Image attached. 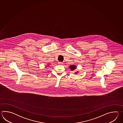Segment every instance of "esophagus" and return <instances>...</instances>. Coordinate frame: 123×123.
Instances as JSON below:
<instances>
[{
	"label": "esophagus",
	"mask_w": 123,
	"mask_h": 123,
	"mask_svg": "<svg viewBox=\"0 0 123 123\" xmlns=\"http://www.w3.org/2000/svg\"><path fill=\"white\" fill-rule=\"evenodd\" d=\"M58 63L59 64H62L63 62H58Z\"/></svg>",
	"instance_id": "esophagus-1"
}]
</instances>
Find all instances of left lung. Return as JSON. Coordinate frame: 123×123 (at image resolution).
<instances>
[{
	"label": "left lung",
	"instance_id": "left-lung-1",
	"mask_svg": "<svg viewBox=\"0 0 123 123\" xmlns=\"http://www.w3.org/2000/svg\"><path fill=\"white\" fill-rule=\"evenodd\" d=\"M76 66L75 65H71L70 66V68H71V70H73L76 68Z\"/></svg>",
	"mask_w": 123,
	"mask_h": 123
}]
</instances>
